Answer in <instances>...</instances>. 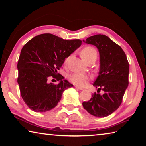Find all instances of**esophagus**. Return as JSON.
Segmentation results:
<instances>
[{"label": "esophagus", "instance_id": "obj_1", "mask_svg": "<svg viewBox=\"0 0 146 146\" xmlns=\"http://www.w3.org/2000/svg\"><path fill=\"white\" fill-rule=\"evenodd\" d=\"M75 88L76 89H77V90H83V88H82L78 87V86H75Z\"/></svg>", "mask_w": 146, "mask_h": 146}]
</instances>
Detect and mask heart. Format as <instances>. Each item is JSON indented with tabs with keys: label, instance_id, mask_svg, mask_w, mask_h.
<instances>
[{
	"label": "heart",
	"instance_id": "1",
	"mask_svg": "<svg viewBox=\"0 0 146 146\" xmlns=\"http://www.w3.org/2000/svg\"><path fill=\"white\" fill-rule=\"evenodd\" d=\"M80 55L84 60L87 62L89 59L97 56V52L95 48L88 46L82 49ZM68 80L74 85L84 86L90 80V77L86 74L81 72L73 73L68 76Z\"/></svg>",
	"mask_w": 146,
	"mask_h": 146
}]
</instances>
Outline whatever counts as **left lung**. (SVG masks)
I'll return each mask as SVG.
<instances>
[{"label": "left lung", "mask_w": 146, "mask_h": 146, "mask_svg": "<svg viewBox=\"0 0 146 146\" xmlns=\"http://www.w3.org/2000/svg\"><path fill=\"white\" fill-rule=\"evenodd\" d=\"M84 42L98 49L100 67L93 84L98 88L97 93H94L90 100L84 101L83 107L95 117H108L122 104L129 84V62L122 48L104 35H95ZM101 90L103 95L99 93Z\"/></svg>", "instance_id": "8db88e82"}]
</instances>
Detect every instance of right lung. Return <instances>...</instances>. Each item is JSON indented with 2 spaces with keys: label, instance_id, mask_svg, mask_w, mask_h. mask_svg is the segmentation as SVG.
Wrapping results in <instances>:
<instances>
[{
  "label": "right lung",
  "instance_id": "add662e5",
  "mask_svg": "<svg viewBox=\"0 0 146 146\" xmlns=\"http://www.w3.org/2000/svg\"><path fill=\"white\" fill-rule=\"evenodd\" d=\"M79 39L64 40L51 33L35 36L22 49L17 68L21 97L31 110L46 112L60 102L63 91L73 87L57 73L65 58L82 44ZM49 77L59 81L48 83Z\"/></svg>",
  "mask_w": 146,
  "mask_h": 146
}]
</instances>
